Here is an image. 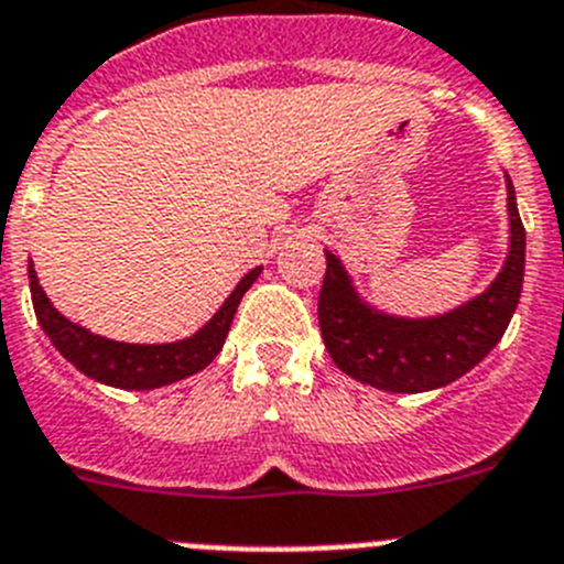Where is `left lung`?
<instances>
[{"label":"left lung","instance_id":"obj_1","mask_svg":"<svg viewBox=\"0 0 564 564\" xmlns=\"http://www.w3.org/2000/svg\"><path fill=\"white\" fill-rule=\"evenodd\" d=\"M508 177V174H506ZM508 181L511 248L486 293L437 318H395L372 311L352 291L338 257L325 251L318 327L341 372L387 392H426L466 376L495 350L514 316L525 273V228Z\"/></svg>","mask_w":564,"mask_h":564}]
</instances>
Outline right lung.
Segmentation results:
<instances>
[{"label": "right lung", "mask_w": 564, "mask_h": 564, "mask_svg": "<svg viewBox=\"0 0 564 564\" xmlns=\"http://www.w3.org/2000/svg\"><path fill=\"white\" fill-rule=\"evenodd\" d=\"M259 273H262V268H253L239 279V285L226 299V305L214 313L212 322L200 327L192 338L174 344H123L93 336L89 330L64 318L56 307L50 305L47 293L39 285L33 262L28 265L33 311H36L39 325L50 336L53 347L87 378H96V381L118 387V390H154V387H166V383L181 381V378H188L208 367L226 344L239 299L246 296Z\"/></svg>", "instance_id": "add662e5"}]
</instances>
